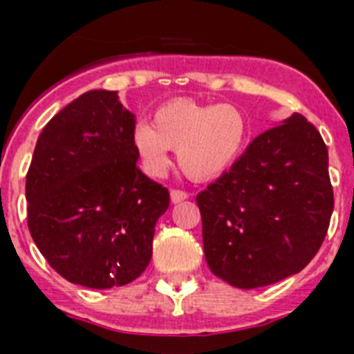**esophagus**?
<instances>
[{
	"label": "esophagus",
	"instance_id": "1",
	"mask_svg": "<svg viewBox=\"0 0 354 354\" xmlns=\"http://www.w3.org/2000/svg\"><path fill=\"white\" fill-rule=\"evenodd\" d=\"M189 198V194L187 192H183V190H171V203H181L185 201V199Z\"/></svg>",
	"mask_w": 354,
	"mask_h": 354
}]
</instances>
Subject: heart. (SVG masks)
Segmentation results:
<instances>
[{
  "label": "heart",
  "instance_id": "b5f03b06",
  "mask_svg": "<svg viewBox=\"0 0 354 354\" xmlns=\"http://www.w3.org/2000/svg\"><path fill=\"white\" fill-rule=\"evenodd\" d=\"M248 119L235 104H201L192 100L158 106L151 126L133 130V149L149 176H162L178 151L181 171L196 181L221 176L235 164L248 142Z\"/></svg>",
  "mask_w": 354,
  "mask_h": 354
}]
</instances>
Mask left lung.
I'll list each match as a JSON object with an SVG mask.
<instances>
[{
  "mask_svg": "<svg viewBox=\"0 0 354 354\" xmlns=\"http://www.w3.org/2000/svg\"><path fill=\"white\" fill-rule=\"evenodd\" d=\"M196 201L217 278L236 288L281 281L308 266L330 226L328 147L315 126L292 113L258 135Z\"/></svg>",
  "mask_w": 354,
  "mask_h": 354,
  "instance_id": "8db88e82",
  "label": "left lung"
}]
</instances>
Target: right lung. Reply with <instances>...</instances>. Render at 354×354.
Here are the masks:
<instances>
[{
	"label": "right lung",
	"instance_id": "1",
	"mask_svg": "<svg viewBox=\"0 0 354 354\" xmlns=\"http://www.w3.org/2000/svg\"><path fill=\"white\" fill-rule=\"evenodd\" d=\"M135 113L88 91L44 126L26 174L28 228L67 281L112 288L142 274L169 192L140 173Z\"/></svg>",
	"mask_w": 354,
	"mask_h": 354
}]
</instances>
